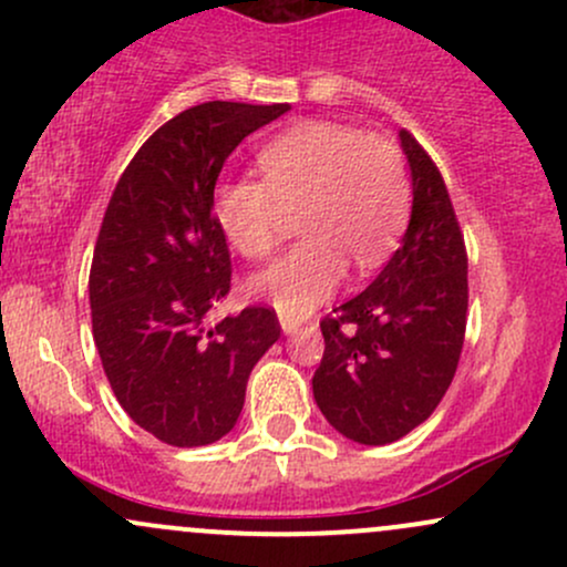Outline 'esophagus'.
I'll use <instances>...</instances> for the list:
<instances>
[{"instance_id": "obj_1", "label": "esophagus", "mask_w": 567, "mask_h": 567, "mask_svg": "<svg viewBox=\"0 0 567 567\" xmlns=\"http://www.w3.org/2000/svg\"><path fill=\"white\" fill-rule=\"evenodd\" d=\"M279 328H282L285 336H296L298 330H301V320H296V317H288V315H279Z\"/></svg>"}]
</instances>
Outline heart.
<instances>
[{"instance_id": "b5f03b06", "label": "heart", "mask_w": 567, "mask_h": 567, "mask_svg": "<svg viewBox=\"0 0 567 567\" xmlns=\"http://www.w3.org/2000/svg\"><path fill=\"white\" fill-rule=\"evenodd\" d=\"M261 178L220 181L213 216L245 258L279 243L285 213L298 210L303 239L250 279L279 315L303 317L338 288L347 261L370 271L386 261L405 224L408 186L392 143L333 122H301L258 154Z\"/></svg>"}]
</instances>
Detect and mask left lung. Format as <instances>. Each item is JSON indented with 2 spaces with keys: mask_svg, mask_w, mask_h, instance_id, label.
Returning a JSON list of instances; mask_svg holds the SVG:
<instances>
[{
  "mask_svg": "<svg viewBox=\"0 0 567 567\" xmlns=\"http://www.w3.org/2000/svg\"><path fill=\"white\" fill-rule=\"evenodd\" d=\"M413 207L405 237L360 296L322 320L315 379L328 424L360 445H389L424 424L451 386L466 330V250L445 181L400 130Z\"/></svg>",
  "mask_w": 567,
  "mask_h": 567,
  "instance_id": "left-lung-1",
  "label": "left lung"
}]
</instances>
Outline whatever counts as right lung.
Masks as SVG:
<instances>
[{"mask_svg": "<svg viewBox=\"0 0 567 567\" xmlns=\"http://www.w3.org/2000/svg\"><path fill=\"white\" fill-rule=\"evenodd\" d=\"M288 103L210 101L165 122L138 148L103 216L90 269L93 338L125 413L175 447L229 434L250 370L279 338L277 315L250 306L210 324L231 288L213 192L224 162Z\"/></svg>", "mask_w": 567, "mask_h": 567, "instance_id": "obj_1", "label": "right lung"}]
</instances>
